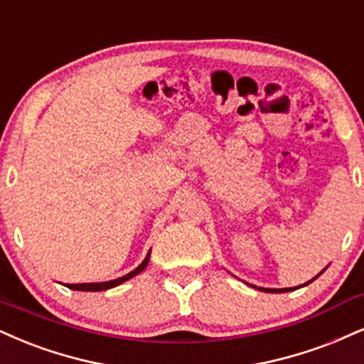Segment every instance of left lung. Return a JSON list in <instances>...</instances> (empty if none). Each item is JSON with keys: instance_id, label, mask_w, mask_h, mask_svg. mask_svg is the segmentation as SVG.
Wrapping results in <instances>:
<instances>
[{"instance_id": "obj_1", "label": "left lung", "mask_w": 364, "mask_h": 364, "mask_svg": "<svg viewBox=\"0 0 364 364\" xmlns=\"http://www.w3.org/2000/svg\"><path fill=\"white\" fill-rule=\"evenodd\" d=\"M323 271H326V268H323V269L321 271V273L317 274V277L310 279V282L304 283V284H299V287H293V288H262V287H254V284H251V287H252V288H257V290H259V291H268V293H284V291H293V290H299V288H301V287H307L309 283H312L314 279H317L318 277H321V274L323 273ZM247 284H249V283H247Z\"/></svg>"}]
</instances>
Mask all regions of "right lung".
<instances>
[{"label":"right lung","instance_id":"add662e5","mask_svg":"<svg viewBox=\"0 0 364 364\" xmlns=\"http://www.w3.org/2000/svg\"><path fill=\"white\" fill-rule=\"evenodd\" d=\"M149 256H151V251L147 252L146 259H144L140 264L135 268L134 271H130V273L124 274V277L117 278V279H110V282H100V283H76V284H65L68 288H71V290H77V291H103V290H110V288H115L118 284L125 283L127 279L137 277L139 273H142L144 269L147 268L149 264Z\"/></svg>","mask_w":364,"mask_h":364}]
</instances>
